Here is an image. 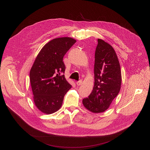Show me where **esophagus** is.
Here are the masks:
<instances>
[{
  "mask_svg": "<svg viewBox=\"0 0 150 150\" xmlns=\"http://www.w3.org/2000/svg\"><path fill=\"white\" fill-rule=\"evenodd\" d=\"M82 83H83L82 80H79V81L76 82V85H78V86H80V85H81V84H82Z\"/></svg>",
  "mask_w": 150,
  "mask_h": 150,
  "instance_id": "esophagus-1",
  "label": "esophagus"
}]
</instances>
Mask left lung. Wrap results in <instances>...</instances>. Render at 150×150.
I'll return each mask as SVG.
<instances>
[{"mask_svg": "<svg viewBox=\"0 0 150 150\" xmlns=\"http://www.w3.org/2000/svg\"><path fill=\"white\" fill-rule=\"evenodd\" d=\"M94 86L84 106L91 112L100 113L107 110L119 94L122 83L120 63L113 47L98 39L95 53Z\"/></svg>", "mask_w": 150, "mask_h": 150, "instance_id": "8db88e82", "label": "left lung"}]
</instances>
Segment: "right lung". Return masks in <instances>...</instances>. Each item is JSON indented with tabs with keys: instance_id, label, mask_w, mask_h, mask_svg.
<instances>
[{
	"instance_id": "right-lung-1",
	"label": "right lung",
	"mask_w": 150,
	"mask_h": 150,
	"mask_svg": "<svg viewBox=\"0 0 150 150\" xmlns=\"http://www.w3.org/2000/svg\"><path fill=\"white\" fill-rule=\"evenodd\" d=\"M76 40L69 37L53 39L38 53L30 72L35 104L42 112H57L71 86L66 80L63 57Z\"/></svg>"
}]
</instances>
